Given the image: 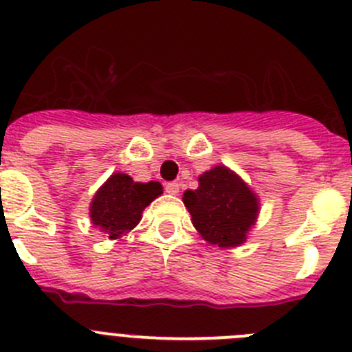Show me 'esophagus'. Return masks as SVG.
<instances>
[{
	"instance_id": "obj_1",
	"label": "esophagus",
	"mask_w": 352,
	"mask_h": 352,
	"mask_svg": "<svg viewBox=\"0 0 352 352\" xmlns=\"http://www.w3.org/2000/svg\"><path fill=\"white\" fill-rule=\"evenodd\" d=\"M166 192L169 193V195H178V193H179V183H176V182L166 183Z\"/></svg>"
}]
</instances>
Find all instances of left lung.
<instances>
[{"mask_svg":"<svg viewBox=\"0 0 352 352\" xmlns=\"http://www.w3.org/2000/svg\"><path fill=\"white\" fill-rule=\"evenodd\" d=\"M183 202L193 227L206 241L221 248L239 246L258 214V201L246 183L223 166L199 178L197 190H186Z\"/></svg>","mask_w":352,"mask_h":352,"instance_id":"left-lung-1","label":"left lung"}]
</instances>
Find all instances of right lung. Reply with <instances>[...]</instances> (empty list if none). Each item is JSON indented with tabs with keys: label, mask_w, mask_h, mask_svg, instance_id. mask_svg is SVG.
I'll use <instances>...</instances> for the list:
<instances>
[{
	"label": "right lung",
	"mask_w": 352,
	"mask_h": 352,
	"mask_svg": "<svg viewBox=\"0 0 352 352\" xmlns=\"http://www.w3.org/2000/svg\"><path fill=\"white\" fill-rule=\"evenodd\" d=\"M160 193L162 185L159 182L136 183L127 174H113L90 204V220L109 239H118L140 223L141 212Z\"/></svg>",
	"instance_id": "1"
}]
</instances>
